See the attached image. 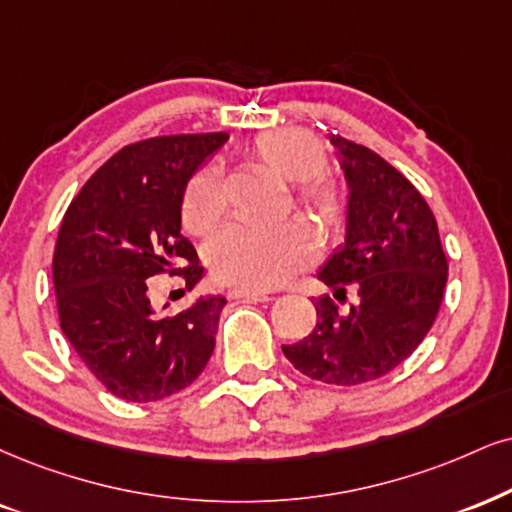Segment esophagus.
<instances>
[{
    "instance_id": "34e87169",
    "label": "esophagus",
    "mask_w": 512,
    "mask_h": 512,
    "mask_svg": "<svg viewBox=\"0 0 512 512\" xmlns=\"http://www.w3.org/2000/svg\"><path fill=\"white\" fill-rule=\"evenodd\" d=\"M232 299H244V301H270L273 296L261 294V292H251V289H232L230 292Z\"/></svg>"
}]
</instances>
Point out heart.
Returning a JSON list of instances; mask_svg holds the SVG:
<instances>
[{
  "label": "heart",
  "instance_id": "heart-1",
  "mask_svg": "<svg viewBox=\"0 0 512 512\" xmlns=\"http://www.w3.org/2000/svg\"><path fill=\"white\" fill-rule=\"evenodd\" d=\"M251 159L277 178L296 182V204L325 230L342 223L346 211L344 187L323 173L327 149L306 130L282 128L258 135L251 142ZM227 211L223 173L218 166L201 168L185 189L182 223L192 235H206ZM315 256L311 232L301 223L280 227L232 225L208 249V266L225 285L263 292L306 268Z\"/></svg>",
  "mask_w": 512,
  "mask_h": 512
}]
</instances>
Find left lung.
<instances>
[{"label": "left lung", "instance_id": "8db88e82", "mask_svg": "<svg viewBox=\"0 0 512 512\" xmlns=\"http://www.w3.org/2000/svg\"><path fill=\"white\" fill-rule=\"evenodd\" d=\"M342 163L346 204L344 246L318 277L358 304L342 315L330 296L315 301L313 332L282 351L311 380L353 387L387 375L418 349L444 299L449 263L439 227L422 194L380 154L332 135Z\"/></svg>", "mask_w": 512, "mask_h": 512}]
</instances>
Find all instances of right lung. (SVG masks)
<instances>
[{"label": "right lung", "mask_w": 512, "mask_h": 512, "mask_svg": "<svg viewBox=\"0 0 512 512\" xmlns=\"http://www.w3.org/2000/svg\"><path fill=\"white\" fill-rule=\"evenodd\" d=\"M227 137L204 132L128 144L63 216L52 263L61 330L118 399L149 403L178 394L216 346L223 296H199L187 311L156 315L147 289L154 275L182 273L187 289L204 275L180 232L182 197L194 170Z\"/></svg>", "instance_id": "right-lung-1"}]
</instances>
